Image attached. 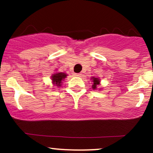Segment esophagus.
Here are the masks:
<instances>
[{"mask_svg":"<svg viewBox=\"0 0 153 153\" xmlns=\"http://www.w3.org/2000/svg\"><path fill=\"white\" fill-rule=\"evenodd\" d=\"M74 75H75V76L80 77V76H81V73H74Z\"/></svg>","mask_w":153,"mask_h":153,"instance_id":"34e87169","label":"esophagus"}]
</instances>
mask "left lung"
<instances>
[{
  "label": "left lung",
  "instance_id": "left-lung-1",
  "mask_svg": "<svg viewBox=\"0 0 153 153\" xmlns=\"http://www.w3.org/2000/svg\"><path fill=\"white\" fill-rule=\"evenodd\" d=\"M92 79H93V85H92V89H95L97 88V86L99 85L100 84V81L98 78H92Z\"/></svg>",
  "mask_w": 153,
  "mask_h": 153
}]
</instances>
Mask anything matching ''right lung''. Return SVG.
I'll return each instance as SVG.
<instances>
[{"label": "right lung", "instance_id": "add662e5", "mask_svg": "<svg viewBox=\"0 0 153 153\" xmlns=\"http://www.w3.org/2000/svg\"><path fill=\"white\" fill-rule=\"evenodd\" d=\"M67 77V74L63 73V72H58V73L54 74L52 76V80L53 81L54 84H56V86H61V83L64 78Z\"/></svg>", "mask_w": 153, "mask_h": 153}]
</instances>
